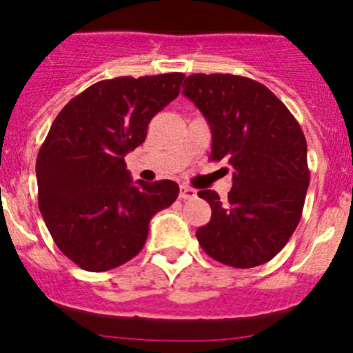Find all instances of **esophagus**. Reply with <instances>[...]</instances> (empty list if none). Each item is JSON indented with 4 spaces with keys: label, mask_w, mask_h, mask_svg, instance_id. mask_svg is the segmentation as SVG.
Instances as JSON below:
<instances>
[{
    "label": "esophagus",
    "mask_w": 353,
    "mask_h": 353,
    "mask_svg": "<svg viewBox=\"0 0 353 353\" xmlns=\"http://www.w3.org/2000/svg\"><path fill=\"white\" fill-rule=\"evenodd\" d=\"M180 198L182 199H194L196 191L187 185H180Z\"/></svg>",
    "instance_id": "obj_1"
}]
</instances>
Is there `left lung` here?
Returning <instances> with one entry per match:
<instances>
[{
	"mask_svg": "<svg viewBox=\"0 0 353 353\" xmlns=\"http://www.w3.org/2000/svg\"><path fill=\"white\" fill-rule=\"evenodd\" d=\"M183 86L210 125V161L233 168L228 201L215 191L198 192L212 208L196 232L199 245L236 269L267 263L301 221L310 185L304 132L288 108L249 77L192 74Z\"/></svg>",
	"mask_w": 353,
	"mask_h": 353,
	"instance_id": "1",
	"label": "left lung"
}]
</instances>
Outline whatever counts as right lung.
I'll return each mask as SVG.
<instances>
[{"label":"right lung","mask_w":353,"mask_h":353,"mask_svg":"<svg viewBox=\"0 0 353 353\" xmlns=\"http://www.w3.org/2000/svg\"><path fill=\"white\" fill-rule=\"evenodd\" d=\"M182 72L99 81L52 121L37 157L39 208L56 245L88 272L132 260L150 219L179 196V183H132L125 155L150 120L174 101Z\"/></svg>","instance_id":"1"}]
</instances>
